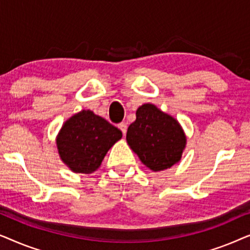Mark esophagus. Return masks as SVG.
Segmentation results:
<instances>
[{"mask_svg":"<svg viewBox=\"0 0 250 250\" xmlns=\"http://www.w3.org/2000/svg\"><path fill=\"white\" fill-rule=\"evenodd\" d=\"M118 128L121 129L123 132V134H126V131H127V125L125 124V123H121V124H118Z\"/></svg>","mask_w":250,"mask_h":250,"instance_id":"1","label":"esophagus"}]
</instances>
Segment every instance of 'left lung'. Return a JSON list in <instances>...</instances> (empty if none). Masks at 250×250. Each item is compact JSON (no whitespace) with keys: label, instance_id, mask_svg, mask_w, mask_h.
Listing matches in <instances>:
<instances>
[{"label":"left lung","instance_id":"obj_1","mask_svg":"<svg viewBox=\"0 0 250 250\" xmlns=\"http://www.w3.org/2000/svg\"><path fill=\"white\" fill-rule=\"evenodd\" d=\"M126 140L140 160L153 172L179 163L187 143L179 122L151 104L138 108L136 119L128 126Z\"/></svg>","mask_w":250,"mask_h":250}]
</instances>
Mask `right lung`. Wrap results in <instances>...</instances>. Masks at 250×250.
<instances>
[{
    "instance_id": "1",
    "label": "right lung",
    "mask_w": 250,
    "mask_h": 250,
    "mask_svg": "<svg viewBox=\"0 0 250 250\" xmlns=\"http://www.w3.org/2000/svg\"><path fill=\"white\" fill-rule=\"evenodd\" d=\"M122 136V132L104 118L91 110H82L62 125L57 148L61 160L73 172L91 174Z\"/></svg>"
}]
</instances>
